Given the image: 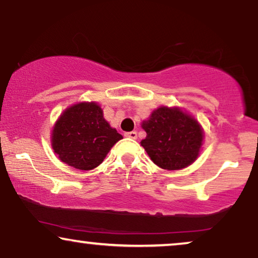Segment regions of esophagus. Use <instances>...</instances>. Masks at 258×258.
<instances>
[{"label":"esophagus","mask_w":258,"mask_h":258,"mask_svg":"<svg viewBox=\"0 0 258 258\" xmlns=\"http://www.w3.org/2000/svg\"><path fill=\"white\" fill-rule=\"evenodd\" d=\"M124 136L128 137V139L136 140L137 139V133L136 132H128V133H124Z\"/></svg>","instance_id":"1"}]
</instances>
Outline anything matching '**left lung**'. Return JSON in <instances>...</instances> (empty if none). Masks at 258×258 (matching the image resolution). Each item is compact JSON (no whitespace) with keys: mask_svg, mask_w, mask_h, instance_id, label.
<instances>
[{"mask_svg":"<svg viewBox=\"0 0 258 258\" xmlns=\"http://www.w3.org/2000/svg\"><path fill=\"white\" fill-rule=\"evenodd\" d=\"M147 137L141 141L151 161L162 169L179 170L199 157L203 130L192 116L177 107H160L143 121Z\"/></svg>","mask_w":258,"mask_h":258,"instance_id":"obj_1","label":"left lung"}]
</instances>
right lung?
I'll return each instance as SVG.
<instances>
[{"instance_id": "right-lung-1", "label": "right lung", "mask_w": 258, "mask_h": 258, "mask_svg": "<svg viewBox=\"0 0 258 258\" xmlns=\"http://www.w3.org/2000/svg\"><path fill=\"white\" fill-rule=\"evenodd\" d=\"M123 136L111 128L95 102H81L67 108L56 121L51 147L58 158L79 170L100 165L112 146Z\"/></svg>"}]
</instances>
